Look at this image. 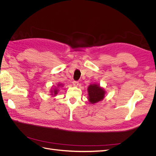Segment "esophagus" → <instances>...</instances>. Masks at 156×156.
I'll use <instances>...</instances> for the list:
<instances>
[{
    "instance_id": "obj_1",
    "label": "esophagus",
    "mask_w": 156,
    "mask_h": 156,
    "mask_svg": "<svg viewBox=\"0 0 156 156\" xmlns=\"http://www.w3.org/2000/svg\"><path fill=\"white\" fill-rule=\"evenodd\" d=\"M73 86H75V87H77L79 85V82L75 81L73 82Z\"/></svg>"
}]
</instances>
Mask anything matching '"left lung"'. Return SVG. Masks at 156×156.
I'll use <instances>...</instances> for the list:
<instances>
[{"label":"left lung","instance_id":"8db88e82","mask_svg":"<svg viewBox=\"0 0 156 156\" xmlns=\"http://www.w3.org/2000/svg\"><path fill=\"white\" fill-rule=\"evenodd\" d=\"M88 101L91 103H96L103 100L105 98V89L101 87L99 84H90L88 87Z\"/></svg>","mask_w":156,"mask_h":156}]
</instances>
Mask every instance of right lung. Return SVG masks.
<instances>
[{
	"label": "right lung",
	"instance_id": "right-lung-1",
	"mask_svg": "<svg viewBox=\"0 0 156 156\" xmlns=\"http://www.w3.org/2000/svg\"><path fill=\"white\" fill-rule=\"evenodd\" d=\"M62 84H57V87H56V88H51V96H55L56 94H58L59 90H58V88L60 87H62Z\"/></svg>",
	"mask_w": 156,
	"mask_h": 156
}]
</instances>
